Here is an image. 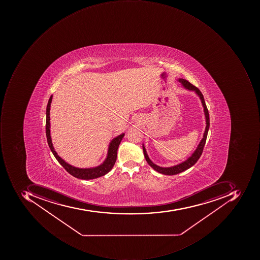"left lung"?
<instances>
[{
    "label": "left lung",
    "mask_w": 260,
    "mask_h": 260,
    "mask_svg": "<svg viewBox=\"0 0 260 260\" xmlns=\"http://www.w3.org/2000/svg\"><path fill=\"white\" fill-rule=\"evenodd\" d=\"M178 81L181 83L182 86H183L186 90L196 92V93H197V95L199 96V99H200L202 106H203L204 108L205 117H206V129H205V132H204L203 138H202V141L199 143L197 148H196V151H193V154H192L187 160H185V161H183V162L176 165V166H173V167H159V166H157L156 164H154V163L150 159L149 157H148L146 149L144 148V144H143V151H144V157H145L147 162H148L150 167L154 169L155 171L158 172V173H161V174H164V175H176V174H178V173L185 171L186 170L193 167V165L197 162L198 160L199 159L201 155H202V151H203L204 146H205V144H206V138H207L208 131H209V111H208L207 107H206V102H205V99H204L203 94H202V92H201L200 90L197 88L196 86H193V85H192L191 83H189L187 80H184V79L179 78Z\"/></svg>",
    "instance_id": "left-lung-1"
}]
</instances>
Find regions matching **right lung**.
<instances>
[{
	"instance_id": "right-lung-1",
	"label": "right lung",
	"mask_w": 260,
	"mask_h": 260,
	"mask_svg": "<svg viewBox=\"0 0 260 260\" xmlns=\"http://www.w3.org/2000/svg\"><path fill=\"white\" fill-rule=\"evenodd\" d=\"M52 97V95L50 97L48 106H47L46 136L50 149L54 154V156L58 160V162L64 167V170H67L72 176L77 177V178L82 179V180H92V179L99 178V177L106 175V173H109L112 170L115 162H116V158H117L118 148H119V144H120L125 134L123 133V134H120V135L113 138L111 141L109 145V149H108L107 157H106V160L103 161V163L99 167L85 169L73 167L71 165L67 163V161H64L61 157L58 156L56 151H54V147H53L51 138V131H50V126H51V124H50V108H51Z\"/></svg>"
}]
</instances>
